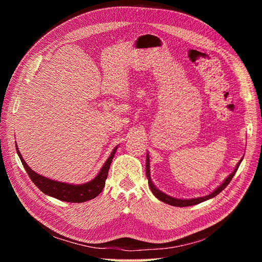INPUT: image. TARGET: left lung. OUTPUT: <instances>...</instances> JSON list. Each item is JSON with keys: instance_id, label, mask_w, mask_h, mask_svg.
I'll return each instance as SVG.
<instances>
[{"instance_id": "left-lung-1", "label": "left lung", "mask_w": 262, "mask_h": 262, "mask_svg": "<svg viewBox=\"0 0 262 262\" xmlns=\"http://www.w3.org/2000/svg\"><path fill=\"white\" fill-rule=\"evenodd\" d=\"M242 161H243V158H242V160H241L238 163H237L236 167H235L234 171L231 173V175L227 176V177L225 178V180L223 181V184L220 185L215 190H214L213 192H211V193L208 194V195H204V196L193 198V199H178V198H172V196H170V195H168V194L164 193L163 191H161L160 189H157L156 186L153 184L152 179H150V172H149V157H148V154H146L145 172H146V177H147V179H148V186H149L150 190H152L153 194L157 198L158 200H161V201H163V202H165V203H167V204L173 205V207H181V208H182V207H190V205H194V204H198V203H201V202H203V201H207V200H209V199H212V198H214L215 195H217V194L222 191V190H224V189L227 187V185L229 184V182H231L232 178H233L234 175H235V172L237 171V169H238Z\"/></svg>"}]
</instances>
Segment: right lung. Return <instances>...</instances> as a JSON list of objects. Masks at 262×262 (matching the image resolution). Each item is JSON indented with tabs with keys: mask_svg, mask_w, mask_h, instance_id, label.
<instances>
[{
	"mask_svg": "<svg viewBox=\"0 0 262 262\" xmlns=\"http://www.w3.org/2000/svg\"><path fill=\"white\" fill-rule=\"evenodd\" d=\"M15 146H16L17 154L20 158L24 168L26 169L28 176L30 177L31 180H33L36 187L40 189V191H42L47 195L55 198V199L58 200L66 201V202H74V203H81V202L92 200L102 191V189L105 187L107 176H108L110 164H112L113 158L118 148V146L114 148L113 153L110 154L108 160L106 161L104 166H102L101 169L97 173V176L93 180L85 182V184H82V185H72V184H67V182L52 180L45 176L39 175V173H37L36 171L31 169L27 165V163L24 161V158L20 155L19 149L17 148V144H15Z\"/></svg>",
	"mask_w": 262,
	"mask_h": 262,
	"instance_id": "add662e5",
	"label": "right lung"
}]
</instances>
